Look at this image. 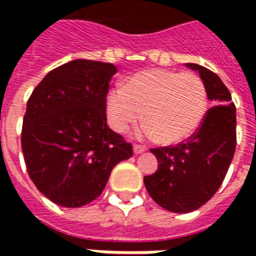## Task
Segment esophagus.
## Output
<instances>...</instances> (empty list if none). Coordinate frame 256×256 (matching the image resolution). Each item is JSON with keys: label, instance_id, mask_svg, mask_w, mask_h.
<instances>
[{"label": "esophagus", "instance_id": "34e87169", "mask_svg": "<svg viewBox=\"0 0 256 256\" xmlns=\"http://www.w3.org/2000/svg\"><path fill=\"white\" fill-rule=\"evenodd\" d=\"M145 150H146V148H145L144 145H138V144H135V145H134V154H135V155L142 154Z\"/></svg>", "mask_w": 256, "mask_h": 256}]
</instances>
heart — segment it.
<instances>
[{"label":"heart","instance_id":"b5f03b06","mask_svg":"<svg viewBox=\"0 0 256 256\" xmlns=\"http://www.w3.org/2000/svg\"><path fill=\"white\" fill-rule=\"evenodd\" d=\"M105 111L116 132L128 131L144 112L142 134L178 144L200 130L208 111V92L200 75L151 68L134 74L124 88L111 90Z\"/></svg>","mask_w":256,"mask_h":256}]
</instances>
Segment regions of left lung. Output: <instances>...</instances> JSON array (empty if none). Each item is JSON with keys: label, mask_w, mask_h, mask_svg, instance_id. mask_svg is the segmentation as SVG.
I'll return each instance as SVG.
<instances>
[{"label": "left lung", "mask_w": 256, "mask_h": 256, "mask_svg": "<svg viewBox=\"0 0 256 256\" xmlns=\"http://www.w3.org/2000/svg\"><path fill=\"white\" fill-rule=\"evenodd\" d=\"M185 65L198 71L215 105L208 110L200 130L185 142L152 148L158 170L144 176L154 201L176 214L195 211L211 200L228 172L236 146V111L231 92L208 68Z\"/></svg>", "instance_id": "1"}]
</instances>
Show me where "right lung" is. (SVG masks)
<instances>
[{
	"label": "right lung",
	"mask_w": 256,
	"mask_h": 256,
	"mask_svg": "<svg viewBox=\"0 0 256 256\" xmlns=\"http://www.w3.org/2000/svg\"><path fill=\"white\" fill-rule=\"evenodd\" d=\"M116 66L74 60L36 85L22 121L21 146L30 178L48 200L78 208L96 200L132 145L106 125L105 100Z\"/></svg>",
	"instance_id": "right-lung-1"
}]
</instances>
